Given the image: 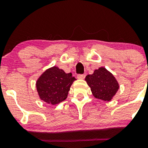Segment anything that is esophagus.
<instances>
[{
    "label": "esophagus",
    "instance_id": "esophagus-1",
    "mask_svg": "<svg viewBox=\"0 0 148 148\" xmlns=\"http://www.w3.org/2000/svg\"><path fill=\"white\" fill-rule=\"evenodd\" d=\"M85 74H78L77 75V78L79 79H84V78H85Z\"/></svg>",
    "mask_w": 148,
    "mask_h": 148
}]
</instances>
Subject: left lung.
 I'll list each match as a JSON object with an SVG mask.
<instances>
[{
  "instance_id": "8db88e82",
  "label": "left lung",
  "mask_w": 148,
  "mask_h": 148,
  "mask_svg": "<svg viewBox=\"0 0 148 148\" xmlns=\"http://www.w3.org/2000/svg\"><path fill=\"white\" fill-rule=\"evenodd\" d=\"M85 81L92 95L104 101H110L119 89V84L114 74L105 67H100L92 74L86 76Z\"/></svg>"
}]
</instances>
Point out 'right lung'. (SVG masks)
<instances>
[{
    "instance_id": "add662e5",
    "label": "right lung",
    "mask_w": 148,
    "mask_h": 148,
    "mask_svg": "<svg viewBox=\"0 0 148 148\" xmlns=\"http://www.w3.org/2000/svg\"><path fill=\"white\" fill-rule=\"evenodd\" d=\"M76 80L71 73L53 66L45 70L36 82V89L40 100L52 106L66 99L71 84Z\"/></svg>"
}]
</instances>
